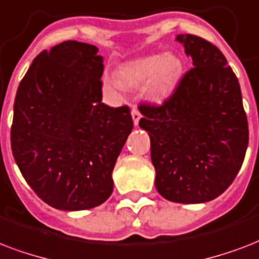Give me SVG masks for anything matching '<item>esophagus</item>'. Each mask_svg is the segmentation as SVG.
I'll list each match as a JSON object with an SVG mask.
<instances>
[{
	"instance_id": "34e87169",
	"label": "esophagus",
	"mask_w": 259,
	"mask_h": 259,
	"mask_svg": "<svg viewBox=\"0 0 259 259\" xmlns=\"http://www.w3.org/2000/svg\"><path fill=\"white\" fill-rule=\"evenodd\" d=\"M131 115H132V120H134V124H135V125H138V124H139L140 117H142V115H140V112L138 111L136 108H134V109H132V111H131Z\"/></svg>"
}]
</instances>
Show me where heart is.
Here are the masks:
<instances>
[{"label":"heart","mask_w":259,"mask_h":259,"mask_svg":"<svg viewBox=\"0 0 259 259\" xmlns=\"http://www.w3.org/2000/svg\"><path fill=\"white\" fill-rule=\"evenodd\" d=\"M184 74V62L174 54L148 55L128 62L119 69V78L125 86L139 88L151 101L161 102L173 93Z\"/></svg>","instance_id":"heart-1"}]
</instances>
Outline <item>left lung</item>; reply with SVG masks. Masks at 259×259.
<instances>
[{
    "mask_svg": "<svg viewBox=\"0 0 259 259\" xmlns=\"http://www.w3.org/2000/svg\"><path fill=\"white\" fill-rule=\"evenodd\" d=\"M193 66L161 105L140 104L151 140L155 188L173 202L211 201L235 180L248 144L238 78L219 48L178 35Z\"/></svg>",
    "mask_w": 259,
    "mask_h": 259,
    "instance_id": "obj_1",
    "label": "left lung"
}]
</instances>
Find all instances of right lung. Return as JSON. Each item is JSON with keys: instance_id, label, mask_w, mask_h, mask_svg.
I'll list each match as a JSON object with an SVG mask.
<instances>
[{"instance_id": "add662e5", "label": "right lung", "mask_w": 259, "mask_h": 259, "mask_svg": "<svg viewBox=\"0 0 259 259\" xmlns=\"http://www.w3.org/2000/svg\"><path fill=\"white\" fill-rule=\"evenodd\" d=\"M97 53L75 40L44 50L16 94L13 157L28 185L57 209L107 201L112 170L134 128L127 105L101 102L104 59Z\"/></svg>"}]
</instances>
